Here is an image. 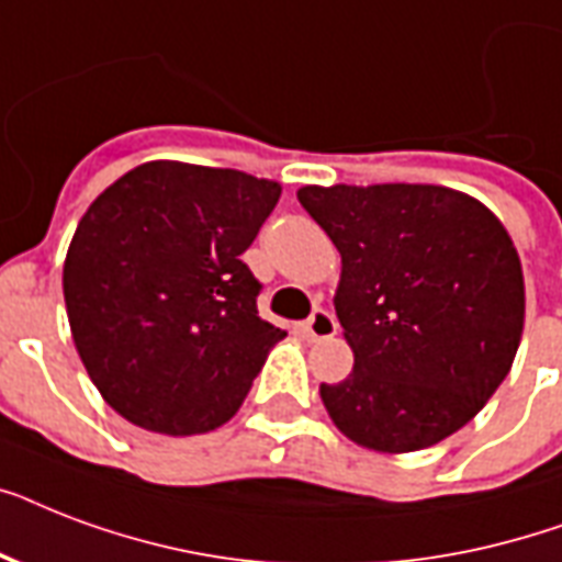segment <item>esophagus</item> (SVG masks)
Listing matches in <instances>:
<instances>
[{"label":"esophagus","instance_id":"1","mask_svg":"<svg viewBox=\"0 0 562 562\" xmlns=\"http://www.w3.org/2000/svg\"><path fill=\"white\" fill-rule=\"evenodd\" d=\"M303 333H306L308 341H324V338H333L338 333V321L326 308H315L312 317L303 324Z\"/></svg>","mask_w":562,"mask_h":562}]
</instances>
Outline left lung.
Segmentation results:
<instances>
[{"mask_svg": "<svg viewBox=\"0 0 562 562\" xmlns=\"http://www.w3.org/2000/svg\"><path fill=\"white\" fill-rule=\"evenodd\" d=\"M341 254L335 315L352 373L321 384L352 443L402 454L440 443L496 393L525 326L522 262L472 194L431 183L303 187Z\"/></svg>", "mask_w": 562, "mask_h": 562, "instance_id": "1", "label": "left lung"}]
</instances>
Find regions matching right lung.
Masks as SVG:
<instances>
[{"label":"right lung","mask_w":562,"mask_h":562,"mask_svg":"<svg viewBox=\"0 0 562 562\" xmlns=\"http://www.w3.org/2000/svg\"><path fill=\"white\" fill-rule=\"evenodd\" d=\"M277 180L151 160L110 183L64 262L75 350L110 408L157 435L224 426L282 329L256 312L241 254L280 201Z\"/></svg>","instance_id":"right-lung-1"}]
</instances>
